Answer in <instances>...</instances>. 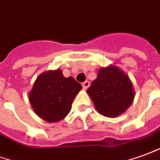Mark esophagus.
<instances>
[{
  "label": "esophagus",
  "mask_w": 160,
  "mask_h": 160,
  "mask_svg": "<svg viewBox=\"0 0 160 160\" xmlns=\"http://www.w3.org/2000/svg\"><path fill=\"white\" fill-rule=\"evenodd\" d=\"M82 86H83V89H87L88 87L90 86V81H88V80H86L85 82H83L82 83Z\"/></svg>",
  "instance_id": "obj_1"
}]
</instances>
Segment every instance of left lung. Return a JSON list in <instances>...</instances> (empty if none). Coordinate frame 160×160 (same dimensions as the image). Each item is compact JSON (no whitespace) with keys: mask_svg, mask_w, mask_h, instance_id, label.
Here are the masks:
<instances>
[{"mask_svg":"<svg viewBox=\"0 0 160 160\" xmlns=\"http://www.w3.org/2000/svg\"><path fill=\"white\" fill-rule=\"evenodd\" d=\"M86 92L96 109L106 117L114 118L132 103L135 93L130 78L116 66L101 68Z\"/></svg>","mask_w":160,"mask_h":160,"instance_id":"obj_1","label":"left lung"}]
</instances>
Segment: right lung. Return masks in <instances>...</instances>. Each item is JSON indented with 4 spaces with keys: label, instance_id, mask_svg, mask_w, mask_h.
Here are the masks:
<instances>
[{
    "label": "right lung",
    "instance_id": "obj_1",
    "mask_svg": "<svg viewBox=\"0 0 160 160\" xmlns=\"http://www.w3.org/2000/svg\"><path fill=\"white\" fill-rule=\"evenodd\" d=\"M82 86L73 77L63 76L62 70L40 74L29 94V100L38 116L47 122H58L70 112L72 102Z\"/></svg>",
    "mask_w": 160,
    "mask_h": 160
}]
</instances>
